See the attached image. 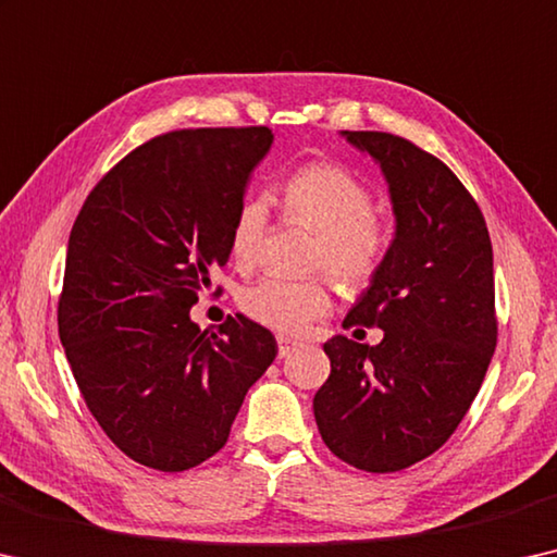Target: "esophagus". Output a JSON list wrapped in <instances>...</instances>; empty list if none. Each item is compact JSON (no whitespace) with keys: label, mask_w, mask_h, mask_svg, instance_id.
<instances>
[{"label":"esophagus","mask_w":557,"mask_h":557,"mask_svg":"<svg viewBox=\"0 0 557 557\" xmlns=\"http://www.w3.org/2000/svg\"><path fill=\"white\" fill-rule=\"evenodd\" d=\"M276 344H278V356H281V358L288 356L290 350H296V348H298V341L284 336V333H281V336H276Z\"/></svg>","instance_id":"esophagus-1"}]
</instances>
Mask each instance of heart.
I'll return each instance as SVG.
<instances>
[{
    "label": "heart",
    "instance_id": "b5f03b06",
    "mask_svg": "<svg viewBox=\"0 0 557 557\" xmlns=\"http://www.w3.org/2000/svg\"><path fill=\"white\" fill-rule=\"evenodd\" d=\"M288 221L315 231L313 267L329 269L350 290H361L379 273L388 251V228L371 211L373 194L361 176L336 161H308L278 191ZM269 209L261 199L238 207L228 234V249L242 269L261 256ZM244 313L261 326L301 333L308 323L331 311L333 288L326 276L261 278L238 296Z\"/></svg>",
    "mask_w": 557,
    "mask_h": 557
}]
</instances>
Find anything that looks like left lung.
Masks as SVG:
<instances>
[{"instance_id":"left-lung-1","label":"left lung","mask_w":557,"mask_h":557,"mask_svg":"<svg viewBox=\"0 0 557 557\" xmlns=\"http://www.w3.org/2000/svg\"><path fill=\"white\" fill-rule=\"evenodd\" d=\"M379 161L396 238L344 326L383 329L379 346L333 336L331 375L313 398L333 456L396 473L446 443L481 391L495 319L493 246L460 178L404 136L344 132Z\"/></svg>"}]
</instances>
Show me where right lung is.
<instances>
[{
	"label": "right lung",
	"instance_id": "1",
	"mask_svg": "<svg viewBox=\"0 0 557 557\" xmlns=\"http://www.w3.org/2000/svg\"><path fill=\"white\" fill-rule=\"evenodd\" d=\"M271 141L269 126L153 136L94 186L72 226L59 338L101 431L147 468L178 473L224 448L276 358L271 331L242 313L216 333L189 315L226 267Z\"/></svg>",
	"mask_w": 557,
	"mask_h": 557
}]
</instances>
